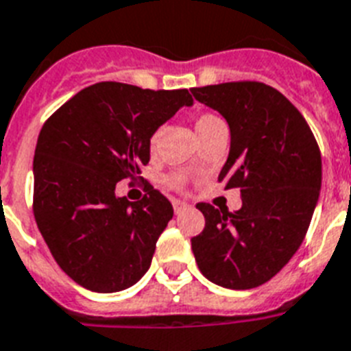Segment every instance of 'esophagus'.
I'll use <instances>...</instances> for the list:
<instances>
[{
    "label": "esophagus",
    "mask_w": 351,
    "mask_h": 351,
    "mask_svg": "<svg viewBox=\"0 0 351 351\" xmlns=\"http://www.w3.org/2000/svg\"><path fill=\"white\" fill-rule=\"evenodd\" d=\"M173 207H175V215H180L182 210H185L189 205L182 200H173Z\"/></svg>",
    "instance_id": "obj_1"
}]
</instances>
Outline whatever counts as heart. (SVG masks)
I'll return each instance as SVG.
<instances>
[{
  "label": "heart",
  "instance_id": "b5f03b06",
  "mask_svg": "<svg viewBox=\"0 0 351 351\" xmlns=\"http://www.w3.org/2000/svg\"><path fill=\"white\" fill-rule=\"evenodd\" d=\"M221 124H223V121H221L220 117L213 115V113H202V115L196 117V121H195V128L198 136H204L205 133H209L210 130H215V128L221 126ZM155 142H156V135H153V138H151V146H155ZM169 182L171 185H175V187H182V185H184V178L178 175L171 176Z\"/></svg>",
  "mask_w": 351,
  "mask_h": 351
}]
</instances>
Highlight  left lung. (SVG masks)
I'll return each mask as SVG.
<instances>
[{
    "label": "left lung",
    "mask_w": 351,
    "mask_h": 351,
    "mask_svg": "<svg viewBox=\"0 0 351 351\" xmlns=\"http://www.w3.org/2000/svg\"><path fill=\"white\" fill-rule=\"evenodd\" d=\"M191 93L229 124V158L218 182L241 193L236 213L196 205L205 227L191 240L193 254L213 283L254 289L303 243L321 191V151L298 108L263 82H223Z\"/></svg>",
    "instance_id": "obj_1"
}]
</instances>
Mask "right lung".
<instances>
[{"instance_id": "1", "label": "right lung", "mask_w": 351, "mask_h": 351, "mask_svg": "<svg viewBox=\"0 0 351 351\" xmlns=\"http://www.w3.org/2000/svg\"><path fill=\"white\" fill-rule=\"evenodd\" d=\"M187 90L97 82L53 113L34 155V216L57 265L84 289L121 292L149 269L173 205L146 182L138 202L115 195L141 175L151 136L182 106Z\"/></svg>"}]
</instances>
